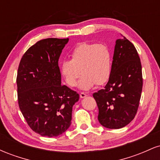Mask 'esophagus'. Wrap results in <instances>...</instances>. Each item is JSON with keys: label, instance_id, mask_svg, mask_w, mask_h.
<instances>
[{"label": "esophagus", "instance_id": "esophagus-1", "mask_svg": "<svg viewBox=\"0 0 160 160\" xmlns=\"http://www.w3.org/2000/svg\"><path fill=\"white\" fill-rule=\"evenodd\" d=\"M80 98H85V97L87 96V95H86L85 92H80Z\"/></svg>", "mask_w": 160, "mask_h": 160}]
</instances>
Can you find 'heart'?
<instances>
[{"label": "heart", "mask_w": 160, "mask_h": 160, "mask_svg": "<svg viewBox=\"0 0 160 160\" xmlns=\"http://www.w3.org/2000/svg\"><path fill=\"white\" fill-rule=\"evenodd\" d=\"M71 60H64L60 71L65 82L71 87L89 90L95 84L103 85L109 80L112 69V54L109 47L103 43H82L71 52ZM82 72H80V71Z\"/></svg>", "instance_id": "heart-1"}]
</instances>
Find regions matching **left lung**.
Here are the masks:
<instances>
[{"instance_id": "left-lung-1", "label": "left lung", "mask_w": 160, "mask_h": 160, "mask_svg": "<svg viewBox=\"0 0 160 160\" xmlns=\"http://www.w3.org/2000/svg\"><path fill=\"white\" fill-rule=\"evenodd\" d=\"M143 78L135 46L123 37L116 41L111 74L104 89L93 93L98 120L108 128H121L135 118L140 102Z\"/></svg>"}]
</instances>
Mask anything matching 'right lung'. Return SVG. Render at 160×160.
<instances>
[{"mask_svg":"<svg viewBox=\"0 0 160 160\" xmlns=\"http://www.w3.org/2000/svg\"><path fill=\"white\" fill-rule=\"evenodd\" d=\"M68 38L40 40L23 55L18 68V103L28 125L41 136L69 128L79 94L61 84L58 58Z\"/></svg>","mask_w":160,"mask_h":160,"instance_id":"right-lung-1","label":"right lung"}]
</instances>
